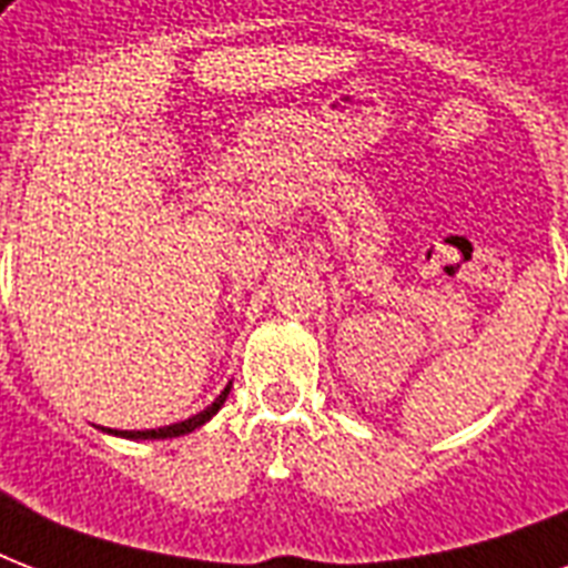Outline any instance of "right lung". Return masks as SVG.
<instances>
[{
	"mask_svg": "<svg viewBox=\"0 0 568 568\" xmlns=\"http://www.w3.org/2000/svg\"><path fill=\"white\" fill-rule=\"evenodd\" d=\"M230 386H232V383H230ZM230 386L223 388L221 395L214 397L212 406H205L203 413L191 415V418H185V422L168 424V427H159V430H114V433H118V436H126V439H168V436H185V433L196 430L200 424L209 422V418H212V415L217 413V409H221L223 400H226V395H230Z\"/></svg>",
	"mask_w": 568,
	"mask_h": 568,
	"instance_id": "add662e5",
	"label": "right lung"
}]
</instances>
